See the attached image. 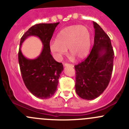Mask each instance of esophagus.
I'll use <instances>...</instances> for the list:
<instances>
[{
    "label": "esophagus",
    "mask_w": 129,
    "mask_h": 129,
    "mask_svg": "<svg viewBox=\"0 0 129 129\" xmlns=\"http://www.w3.org/2000/svg\"><path fill=\"white\" fill-rule=\"evenodd\" d=\"M71 66V67H74V66H73L72 64H69V63H65V64H64L65 67H66V66Z\"/></svg>",
    "instance_id": "obj_1"
}]
</instances>
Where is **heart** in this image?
<instances>
[{"label":"heart","mask_w":129,"mask_h":129,"mask_svg":"<svg viewBox=\"0 0 129 129\" xmlns=\"http://www.w3.org/2000/svg\"><path fill=\"white\" fill-rule=\"evenodd\" d=\"M91 46V36L89 28L84 25H71L62 29L57 34L56 40L50 44V50L55 58L61 60L67 53L75 59H82L89 54Z\"/></svg>","instance_id":"1"}]
</instances>
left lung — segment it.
I'll use <instances>...</instances> for the list:
<instances>
[{"mask_svg":"<svg viewBox=\"0 0 129 129\" xmlns=\"http://www.w3.org/2000/svg\"><path fill=\"white\" fill-rule=\"evenodd\" d=\"M94 44L85 60L75 66V91L80 98L93 100L107 87L113 71L114 53L109 36L93 22Z\"/></svg>","mask_w":129,"mask_h":129,"instance_id":"1","label":"left lung"}]
</instances>
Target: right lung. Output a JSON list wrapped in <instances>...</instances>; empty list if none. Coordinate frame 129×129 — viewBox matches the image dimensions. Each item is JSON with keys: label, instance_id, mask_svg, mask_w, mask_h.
Returning <instances> with one entry per match:
<instances>
[{"label": "right lung", "instance_id": "obj_1", "mask_svg": "<svg viewBox=\"0 0 129 129\" xmlns=\"http://www.w3.org/2000/svg\"><path fill=\"white\" fill-rule=\"evenodd\" d=\"M59 22L35 25L20 39L18 57L22 77L30 92L42 99L50 98L54 95L60 75L63 70L62 63L55 60L50 54V40ZM31 36L38 37L43 45L40 55L34 59L26 58L20 49L22 43Z\"/></svg>", "mask_w": 129, "mask_h": 129}]
</instances>
